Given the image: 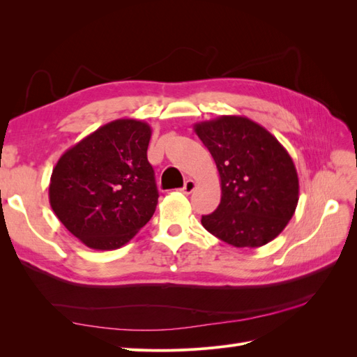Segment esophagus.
Here are the masks:
<instances>
[{
  "mask_svg": "<svg viewBox=\"0 0 357 357\" xmlns=\"http://www.w3.org/2000/svg\"><path fill=\"white\" fill-rule=\"evenodd\" d=\"M195 188H197V183L193 181L192 178H189V180H186V183H185V186H183V189H181V192L185 193V195H189V193H192L193 190H195Z\"/></svg>",
  "mask_w": 357,
  "mask_h": 357,
  "instance_id": "obj_1",
  "label": "esophagus"
}]
</instances>
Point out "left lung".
Returning <instances> with one entry per match:
<instances>
[{
  "label": "left lung",
  "mask_w": 357,
  "mask_h": 357,
  "mask_svg": "<svg viewBox=\"0 0 357 357\" xmlns=\"http://www.w3.org/2000/svg\"><path fill=\"white\" fill-rule=\"evenodd\" d=\"M218 167L219 207L202 215L205 229L234 247H261L280 235L299 199L294 160L264 126L220 116L193 126Z\"/></svg>",
  "instance_id": "8db88e82"
}]
</instances>
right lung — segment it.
Here are the masks:
<instances>
[{
  "instance_id": "right-lung-1",
  "label": "right lung",
  "mask_w": 357,
  "mask_h": 357,
  "mask_svg": "<svg viewBox=\"0 0 357 357\" xmlns=\"http://www.w3.org/2000/svg\"><path fill=\"white\" fill-rule=\"evenodd\" d=\"M150 137L146 122L117 119L59 158L50 177V207L84 245L116 250L153 215L159 193L147 160Z\"/></svg>"
}]
</instances>
